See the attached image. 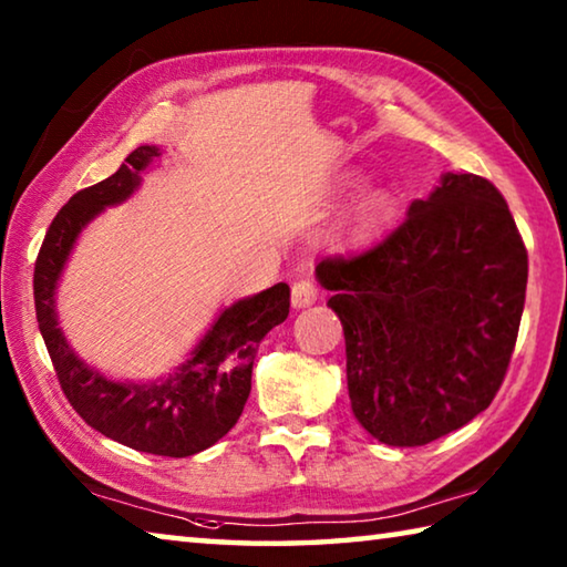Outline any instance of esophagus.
<instances>
[{"instance_id": "esophagus-1", "label": "esophagus", "mask_w": 567, "mask_h": 567, "mask_svg": "<svg viewBox=\"0 0 567 567\" xmlns=\"http://www.w3.org/2000/svg\"><path fill=\"white\" fill-rule=\"evenodd\" d=\"M318 285H315V280H310V277H300L292 285V305L295 307H310L312 302H318Z\"/></svg>"}]
</instances>
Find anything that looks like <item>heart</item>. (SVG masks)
Wrapping results in <instances>:
<instances>
[{
	"label": "heart",
	"mask_w": 567,
	"mask_h": 567,
	"mask_svg": "<svg viewBox=\"0 0 567 567\" xmlns=\"http://www.w3.org/2000/svg\"><path fill=\"white\" fill-rule=\"evenodd\" d=\"M382 209H385V197H380V195H372V197H368V203H364V215L368 217H378Z\"/></svg>",
	"instance_id": "obj_1"
}]
</instances>
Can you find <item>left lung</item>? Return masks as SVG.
<instances>
[{
    "instance_id": "8db88e82",
    "label": "left lung",
    "mask_w": 567,
    "mask_h": 567,
    "mask_svg": "<svg viewBox=\"0 0 567 567\" xmlns=\"http://www.w3.org/2000/svg\"><path fill=\"white\" fill-rule=\"evenodd\" d=\"M354 417L380 443L427 445L501 390L525 307L527 249L491 179L447 172L354 255L324 257Z\"/></svg>"
}]
</instances>
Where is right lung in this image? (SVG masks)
I'll return each mask as SVG.
<instances>
[{
	"label": "right lung",
	"instance_id": "add662e5",
	"mask_svg": "<svg viewBox=\"0 0 567 567\" xmlns=\"http://www.w3.org/2000/svg\"><path fill=\"white\" fill-rule=\"evenodd\" d=\"M159 155V147H137L112 177L80 189L54 215L34 262V310L56 380L76 415L140 453L187 457L215 445L243 415L257 348L290 312V287L280 282L227 307L192 358L152 385L112 382L90 370L70 350L54 312V287L76 235L104 207L127 199Z\"/></svg>",
	"mask_w": 567,
	"mask_h": 567
}]
</instances>
